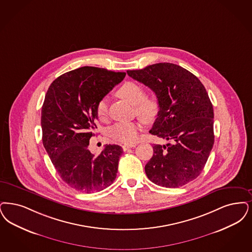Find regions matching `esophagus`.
I'll list each match as a JSON object with an SVG mask.
<instances>
[{
	"label": "esophagus",
	"mask_w": 252,
	"mask_h": 252,
	"mask_svg": "<svg viewBox=\"0 0 252 252\" xmlns=\"http://www.w3.org/2000/svg\"><path fill=\"white\" fill-rule=\"evenodd\" d=\"M136 146V143L135 144H124L123 145V150L124 151H126V150H128L129 148H133V147H135Z\"/></svg>",
	"instance_id": "1"
}]
</instances>
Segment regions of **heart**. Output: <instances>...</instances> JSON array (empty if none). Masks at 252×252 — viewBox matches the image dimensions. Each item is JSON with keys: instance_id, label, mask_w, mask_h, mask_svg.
Returning <instances> with one entry per match:
<instances>
[{"instance_id": "b5f03b06", "label": "heart", "mask_w": 252, "mask_h": 252, "mask_svg": "<svg viewBox=\"0 0 252 252\" xmlns=\"http://www.w3.org/2000/svg\"><path fill=\"white\" fill-rule=\"evenodd\" d=\"M117 95L134 105L136 113L144 121H152L159 111V102L154 96H145V88L134 81H126L116 92ZM96 115L100 120L108 116V101L101 99L96 105ZM141 126L138 123H117L110 128L109 135L112 140L126 144H133L138 139Z\"/></svg>"}]
</instances>
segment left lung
<instances>
[{"label":"left lung","instance_id":"1","mask_svg":"<svg viewBox=\"0 0 252 252\" xmlns=\"http://www.w3.org/2000/svg\"><path fill=\"white\" fill-rule=\"evenodd\" d=\"M126 72L156 94L159 111L149 132L169 141L154 144V155L145 165L147 177L165 188H179L196 179L215 139L213 105L203 84L191 72L171 63Z\"/></svg>","mask_w":252,"mask_h":252}]
</instances>
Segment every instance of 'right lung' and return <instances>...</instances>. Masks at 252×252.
<instances>
[{"instance_id": "obj_1", "label": "right lung", "mask_w": 252, "mask_h": 252, "mask_svg": "<svg viewBox=\"0 0 252 252\" xmlns=\"http://www.w3.org/2000/svg\"><path fill=\"white\" fill-rule=\"evenodd\" d=\"M125 77V72L83 66L61 75L46 94L43 145L62 180L78 191H101L116 178L121 146L106 145L97 157L88 146L97 128V103Z\"/></svg>"}]
</instances>
